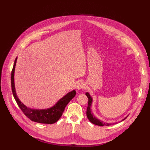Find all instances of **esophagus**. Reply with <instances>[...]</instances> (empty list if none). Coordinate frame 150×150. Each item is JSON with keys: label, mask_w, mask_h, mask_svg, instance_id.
<instances>
[{"label": "esophagus", "mask_w": 150, "mask_h": 150, "mask_svg": "<svg viewBox=\"0 0 150 150\" xmlns=\"http://www.w3.org/2000/svg\"><path fill=\"white\" fill-rule=\"evenodd\" d=\"M76 88H77V90H82V89H84L85 88V84L83 82H79L77 83V86H76Z\"/></svg>", "instance_id": "esophagus-1"}]
</instances>
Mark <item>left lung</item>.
Listing matches in <instances>:
<instances>
[{
  "label": "left lung",
  "instance_id": "1",
  "mask_svg": "<svg viewBox=\"0 0 150 150\" xmlns=\"http://www.w3.org/2000/svg\"><path fill=\"white\" fill-rule=\"evenodd\" d=\"M86 96L88 98V108H87L86 115H87V117H88V119H89V120H90L91 123L95 124V125H98V126H100L111 125V123L110 124V123L104 122L103 121L98 119L97 118H96L93 115V113L91 112V104H92V101H93V99H92V98L90 96V93H88V92H87V93H86ZM126 118H124L123 120L125 119Z\"/></svg>",
  "mask_w": 150,
  "mask_h": 150
}]
</instances>
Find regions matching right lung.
Returning <instances> with one entry per match:
<instances>
[{
	"label": "right lung",
	"instance_id": "add662e5",
	"mask_svg": "<svg viewBox=\"0 0 150 150\" xmlns=\"http://www.w3.org/2000/svg\"><path fill=\"white\" fill-rule=\"evenodd\" d=\"M17 60V57L15 60L13 67L12 69L11 75V82L13 95V97L16 102H17L18 106L21 108V110H22V112L24 113L25 115L31 120L42 124H51L55 123L57 121L59 120L60 118L61 117L62 115L64 112V110L67 104H68L69 103V102L75 96V90H73L69 92V93L64 95L62 98H60L53 106H52V108H47V109L37 110L31 109V108L27 107L19 100L15 91L14 82V73Z\"/></svg>",
	"mask_w": 150,
	"mask_h": 150
}]
</instances>
